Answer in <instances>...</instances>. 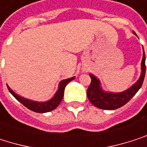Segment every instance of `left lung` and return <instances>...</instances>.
I'll return each mask as SVG.
<instances>
[{
    "label": "left lung",
    "mask_w": 147,
    "mask_h": 147,
    "mask_svg": "<svg viewBox=\"0 0 147 147\" xmlns=\"http://www.w3.org/2000/svg\"><path fill=\"white\" fill-rule=\"evenodd\" d=\"M146 63V56L144 52L142 62H141L142 72H141V76L140 79L130 89L121 93L103 92L102 89L100 88L99 80L93 75L90 74L91 78V83L87 90V96L90 102L96 108L106 109V110H114V109H116L124 106L134 97V96L138 92V90L142 86L145 75H146V63Z\"/></svg>",
    "instance_id": "8db88e82"
}]
</instances>
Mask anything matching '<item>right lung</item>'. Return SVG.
<instances>
[{
	"label": "right lung",
	"mask_w": 147,
	"mask_h": 147,
	"mask_svg": "<svg viewBox=\"0 0 147 147\" xmlns=\"http://www.w3.org/2000/svg\"><path fill=\"white\" fill-rule=\"evenodd\" d=\"M73 79H74V78H69V79H65V80L61 81L60 84H59L58 90H57V93L55 94L54 97L52 99H51L50 101L45 102H33V101H31V100L25 99V98L18 96L17 94H15L8 86H7V89H8L9 92L20 103H22L25 107H26L30 110H32L33 112H36V113H46V112H50V111L55 109L59 105V103L61 102V101H62V99L63 97V92H64L65 86L70 81H72Z\"/></svg>",
	"instance_id": "obj_1"
}]
</instances>
